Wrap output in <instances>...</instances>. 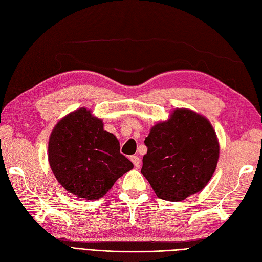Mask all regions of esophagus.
<instances>
[{
	"label": "esophagus",
	"mask_w": 262,
	"mask_h": 262,
	"mask_svg": "<svg viewBox=\"0 0 262 262\" xmlns=\"http://www.w3.org/2000/svg\"><path fill=\"white\" fill-rule=\"evenodd\" d=\"M131 162L133 163V165L136 166V167H140V158L137 156V155H133L130 157Z\"/></svg>",
	"instance_id": "obj_1"
}]
</instances>
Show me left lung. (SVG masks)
<instances>
[{"mask_svg": "<svg viewBox=\"0 0 262 262\" xmlns=\"http://www.w3.org/2000/svg\"><path fill=\"white\" fill-rule=\"evenodd\" d=\"M144 144L141 172L161 199L181 201L201 191L216 168L215 131L191 110L176 109L168 121L153 126Z\"/></svg>", "mask_w": 262, "mask_h": 262, "instance_id": "1", "label": "left lung"}]
</instances>
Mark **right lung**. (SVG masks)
Here are the masks:
<instances>
[{"label":"right lung","instance_id":"obj_1","mask_svg":"<svg viewBox=\"0 0 262 262\" xmlns=\"http://www.w3.org/2000/svg\"><path fill=\"white\" fill-rule=\"evenodd\" d=\"M48 150L55 178L70 193L87 200L104 196L119 177L133 168L120 153L116 137L85 108L54 126Z\"/></svg>","mask_w":262,"mask_h":262}]
</instances>
